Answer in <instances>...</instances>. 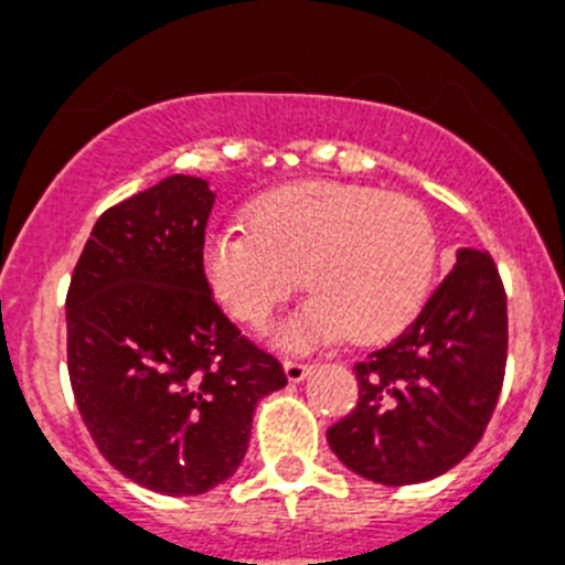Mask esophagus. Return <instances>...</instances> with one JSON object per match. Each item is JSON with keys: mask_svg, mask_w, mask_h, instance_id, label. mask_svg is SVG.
Listing matches in <instances>:
<instances>
[{"mask_svg": "<svg viewBox=\"0 0 565 565\" xmlns=\"http://www.w3.org/2000/svg\"><path fill=\"white\" fill-rule=\"evenodd\" d=\"M282 371H286L288 382H302V379H306L308 373H311V364L294 362V359H286V362H282Z\"/></svg>", "mask_w": 565, "mask_h": 565, "instance_id": "34e87169", "label": "esophagus"}]
</instances>
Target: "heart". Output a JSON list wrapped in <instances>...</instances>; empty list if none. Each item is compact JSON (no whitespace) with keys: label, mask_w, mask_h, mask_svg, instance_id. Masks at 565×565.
Masks as SVG:
<instances>
[{"label":"heart","mask_w":565,"mask_h":565,"mask_svg":"<svg viewBox=\"0 0 565 565\" xmlns=\"http://www.w3.org/2000/svg\"><path fill=\"white\" fill-rule=\"evenodd\" d=\"M248 228L203 243V274L223 308L266 328L302 286L311 297L279 328V344L308 351L351 333L373 344L422 313L438 271L430 212L404 194L333 181L288 183L248 206Z\"/></svg>","instance_id":"heart-1"}]
</instances>
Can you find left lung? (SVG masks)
Here are the masks:
<instances>
[{"label": "left lung", "mask_w": 565, "mask_h": 565, "mask_svg": "<svg viewBox=\"0 0 565 565\" xmlns=\"http://www.w3.org/2000/svg\"><path fill=\"white\" fill-rule=\"evenodd\" d=\"M359 402L328 430L344 467L407 487L444 476L487 430L507 371V294L492 257L456 266L402 337L356 367Z\"/></svg>", "instance_id": "8db88e82"}]
</instances>
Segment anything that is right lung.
Segmentation results:
<instances>
[{
  "instance_id": "add662e5",
  "label": "right lung",
  "mask_w": 565,
  "mask_h": 565,
  "mask_svg": "<svg viewBox=\"0 0 565 565\" xmlns=\"http://www.w3.org/2000/svg\"><path fill=\"white\" fill-rule=\"evenodd\" d=\"M214 192L169 174L107 209L67 291V371L89 436L121 476L203 495L237 472L282 364L239 337L203 274Z\"/></svg>"
}]
</instances>
